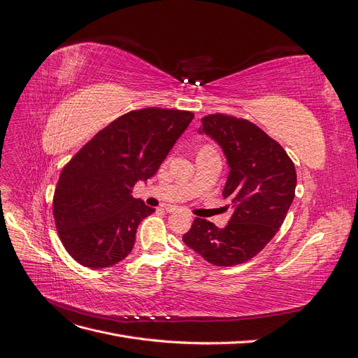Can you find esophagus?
I'll use <instances>...</instances> for the list:
<instances>
[{
    "instance_id": "34e87169",
    "label": "esophagus",
    "mask_w": 358,
    "mask_h": 358,
    "mask_svg": "<svg viewBox=\"0 0 358 358\" xmlns=\"http://www.w3.org/2000/svg\"><path fill=\"white\" fill-rule=\"evenodd\" d=\"M178 210H179V208H176V206H166V212H169V213H175ZM188 216H191V215H188Z\"/></svg>"
}]
</instances>
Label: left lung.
<instances>
[{
    "instance_id": "left-lung-1",
    "label": "left lung",
    "mask_w": 358,
    "mask_h": 358,
    "mask_svg": "<svg viewBox=\"0 0 358 358\" xmlns=\"http://www.w3.org/2000/svg\"><path fill=\"white\" fill-rule=\"evenodd\" d=\"M212 137L229 162L222 197L233 206L224 229L196 218L182 241L206 262L230 267L255 257L273 239L294 200V162L262 128L229 115L201 119L200 134Z\"/></svg>"
}]
</instances>
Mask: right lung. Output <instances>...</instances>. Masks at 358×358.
I'll return each instance as SVG.
<instances>
[{
    "mask_svg": "<svg viewBox=\"0 0 358 358\" xmlns=\"http://www.w3.org/2000/svg\"><path fill=\"white\" fill-rule=\"evenodd\" d=\"M192 117L159 107L131 110L96 133L62 169L53 218L79 264L110 267L131 252L138 224L155 212L133 197V187L155 175Z\"/></svg>",
    "mask_w": 358,
    "mask_h": 358,
    "instance_id": "obj_1",
    "label": "right lung"
}]
</instances>
